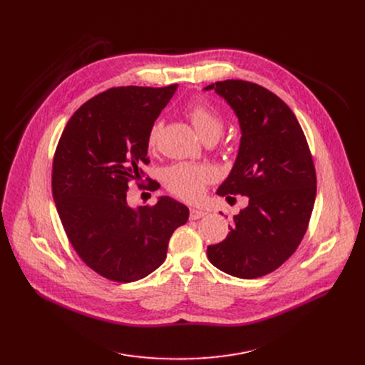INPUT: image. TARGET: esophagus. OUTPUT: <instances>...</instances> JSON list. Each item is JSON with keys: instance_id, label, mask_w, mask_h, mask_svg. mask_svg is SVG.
<instances>
[{"instance_id": "1", "label": "esophagus", "mask_w": 365, "mask_h": 365, "mask_svg": "<svg viewBox=\"0 0 365 365\" xmlns=\"http://www.w3.org/2000/svg\"><path fill=\"white\" fill-rule=\"evenodd\" d=\"M207 215V212H204V210H200V208H190V215L189 217L192 220H197V219H201Z\"/></svg>"}]
</instances>
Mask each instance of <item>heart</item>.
Wrapping results in <instances>:
<instances>
[{
	"instance_id": "1",
	"label": "heart",
	"mask_w": 365,
	"mask_h": 365,
	"mask_svg": "<svg viewBox=\"0 0 365 365\" xmlns=\"http://www.w3.org/2000/svg\"><path fill=\"white\" fill-rule=\"evenodd\" d=\"M186 115L204 140H216L223 130L222 113L208 102L195 99L186 106ZM163 121L152 124L148 133V146L155 149L163 131ZM216 180V171L208 165L178 163L164 173V183L173 195L186 201H197L202 197L205 186Z\"/></svg>"
}]
</instances>
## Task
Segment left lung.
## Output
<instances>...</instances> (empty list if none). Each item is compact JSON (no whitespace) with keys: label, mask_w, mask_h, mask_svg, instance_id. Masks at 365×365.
Returning a JSON list of instances; mask_svg holds the SVG:
<instances>
[{"label":"left lung","mask_w":365,"mask_h":365,"mask_svg":"<svg viewBox=\"0 0 365 365\" xmlns=\"http://www.w3.org/2000/svg\"><path fill=\"white\" fill-rule=\"evenodd\" d=\"M205 90L231 105L241 127L237 161L217 194L227 201L237 194L248 198L231 232L208 245L207 256L229 275L259 278L278 269L308 231L317 195L314 160L296 115L272 91L242 80Z\"/></svg>","instance_id":"8db88e82"}]
</instances>
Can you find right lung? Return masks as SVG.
<instances>
[{
    "instance_id": "1",
    "label": "right lung",
    "mask_w": 365,
    "mask_h": 365,
    "mask_svg": "<svg viewBox=\"0 0 365 365\" xmlns=\"http://www.w3.org/2000/svg\"><path fill=\"white\" fill-rule=\"evenodd\" d=\"M178 84L113 87L86 102L57 143L51 189L69 242L94 272L133 282L160 267L173 232L189 210L170 197L128 207L131 180L145 175L148 133ZM149 179V178H148ZM158 183L150 182V189Z\"/></svg>"
}]
</instances>
